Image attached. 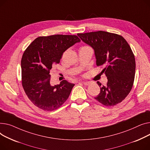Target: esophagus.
I'll return each instance as SVG.
<instances>
[{"mask_svg": "<svg viewBox=\"0 0 150 150\" xmlns=\"http://www.w3.org/2000/svg\"><path fill=\"white\" fill-rule=\"evenodd\" d=\"M82 83L85 85H89L91 83V82H85V81H83Z\"/></svg>", "mask_w": 150, "mask_h": 150, "instance_id": "esophagus-1", "label": "esophagus"}]
</instances>
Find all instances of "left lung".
I'll return each mask as SVG.
<instances>
[{"instance_id":"1","label":"left lung","mask_w":150,"mask_h":150,"mask_svg":"<svg viewBox=\"0 0 150 150\" xmlns=\"http://www.w3.org/2000/svg\"><path fill=\"white\" fill-rule=\"evenodd\" d=\"M77 36L94 49L97 66H106L102 72L108 82L104 86L97 82L100 91L94 98L107 107L120 103L131 91L134 80L135 57L129 44L120 35L107 31L78 33Z\"/></svg>"}]
</instances>
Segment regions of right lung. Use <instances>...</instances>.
I'll use <instances>...</instances> for the list:
<instances>
[{
  "instance_id": "right-lung-1",
  "label": "right lung",
  "mask_w": 150,
  "mask_h": 150,
  "mask_svg": "<svg viewBox=\"0 0 150 150\" xmlns=\"http://www.w3.org/2000/svg\"><path fill=\"white\" fill-rule=\"evenodd\" d=\"M76 35L56 34L36 38L24 51L21 60L22 84L25 94L37 107L53 111L68 99L74 84L64 80L51 85L52 67L59 64L64 52L77 42Z\"/></svg>"
}]
</instances>
